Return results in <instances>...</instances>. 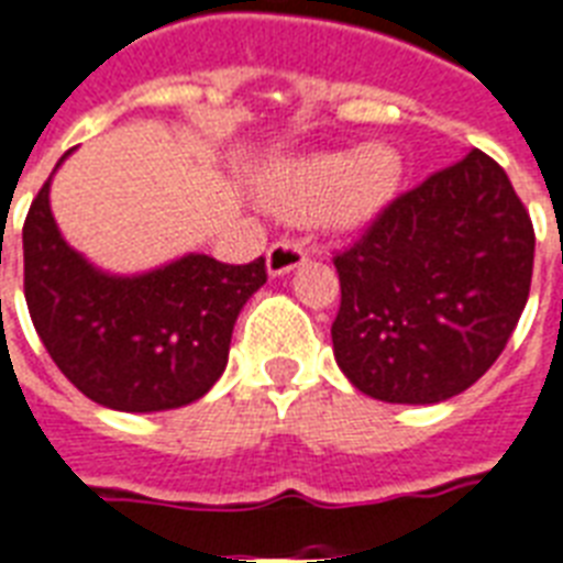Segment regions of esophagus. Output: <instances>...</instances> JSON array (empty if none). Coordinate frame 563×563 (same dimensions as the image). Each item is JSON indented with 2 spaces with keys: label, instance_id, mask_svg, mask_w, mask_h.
I'll return each instance as SVG.
<instances>
[{
  "label": "esophagus",
  "instance_id": "esophagus-1",
  "mask_svg": "<svg viewBox=\"0 0 563 563\" xmlns=\"http://www.w3.org/2000/svg\"><path fill=\"white\" fill-rule=\"evenodd\" d=\"M265 263H268V274H272V277H280V274L295 272L298 265L307 263V251H303V245L295 242V239H280V242H274V245L268 247Z\"/></svg>",
  "mask_w": 563,
  "mask_h": 563
}]
</instances>
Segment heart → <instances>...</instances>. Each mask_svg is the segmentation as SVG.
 Instances as JSON below:
<instances>
[{"label":"heart","instance_id":"b5f03b06","mask_svg":"<svg viewBox=\"0 0 563 563\" xmlns=\"http://www.w3.org/2000/svg\"><path fill=\"white\" fill-rule=\"evenodd\" d=\"M400 175L397 152L374 143L360 152L312 154L277 166L260 180V198L283 219L300 221L324 212L335 228H360L391 201Z\"/></svg>","mask_w":563,"mask_h":563}]
</instances>
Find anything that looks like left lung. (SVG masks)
<instances>
[{"label": "left lung", "instance_id": "left-lung-1", "mask_svg": "<svg viewBox=\"0 0 563 563\" xmlns=\"http://www.w3.org/2000/svg\"><path fill=\"white\" fill-rule=\"evenodd\" d=\"M333 263L339 368L376 400L427 406L471 388L508 344L534 228L503 166L473 148L397 195Z\"/></svg>", "mask_w": 563, "mask_h": 563}]
</instances>
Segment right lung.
Returning <instances> with one entry per match:
<instances>
[{
	"instance_id": "obj_1",
	"label": "right lung",
	"mask_w": 563,
	"mask_h": 563,
	"mask_svg": "<svg viewBox=\"0 0 563 563\" xmlns=\"http://www.w3.org/2000/svg\"><path fill=\"white\" fill-rule=\"evenodd\" d=\"M48 187L52 178L25 216L22 256L31 321L60 374L117 411L180 409L203 397L224 374L239 312L268 277L263 256L228 265L187 254L134 277L108 274L66 245Z\"/></svg>"
}]
</instances>
